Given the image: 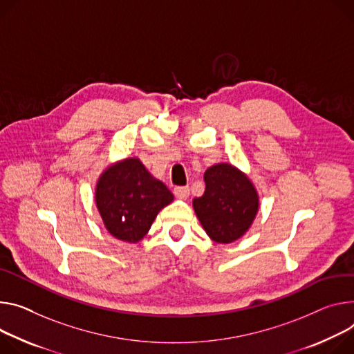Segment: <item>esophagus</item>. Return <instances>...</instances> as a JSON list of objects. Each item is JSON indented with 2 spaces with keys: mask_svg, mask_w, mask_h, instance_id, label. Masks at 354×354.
Instances as JSON below:
<instances>
[{
  "mask_svg": "<svg viewBox=\"0 0 354 354\" xmlns=\"http://www.w3.org/2000/svg\"><path fill=\"white\" fill-rule=\"evenodd\" d=\"M189 194H190L189 186H176V187L174 189V195H175L178 199H187V198H189Z\"/></svg>",
  "mask_w": 354,
  "mask_h": 354,
  "instance_id": "1",
  "label": "esophagus"
}]
</instances>
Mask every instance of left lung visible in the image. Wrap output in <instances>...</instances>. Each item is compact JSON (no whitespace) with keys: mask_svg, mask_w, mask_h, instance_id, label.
<instances>
[{"mask_svg":"<svg viewBox=\"0 0 354 354\" xmlns=\"http://www.w3.org/2000/svg\"><path fill=\"white\" fill-rule=\"evenodd\" d=\"M205 194L194 199L195 213L206 234L229 244L247 233L259 212L252 182L232 164H216L205 172Z\"/></svg>","mask_w":354,"mask_h":354,"instance_id":"8db88e82","label":"left lung"}]
</instances>
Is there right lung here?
Instances as JSON below:
<instances>
[{"label": "right lung", "instance_id": "obj_1", "mask_svg": "<svg viewBox=\"0 0 354 354\" xmlns=\"http://www.w3.org/2000/svg\"><path fill=\"white\" fill-rule=\"evenodd\" d=\"M174 201L171 190L155 179L138 158L109 167L95 186V205L107 232L122 241L138 243L159 210Z\"/></svg>", "mask_w": 354, "mask_h": 354}]
</instances>
